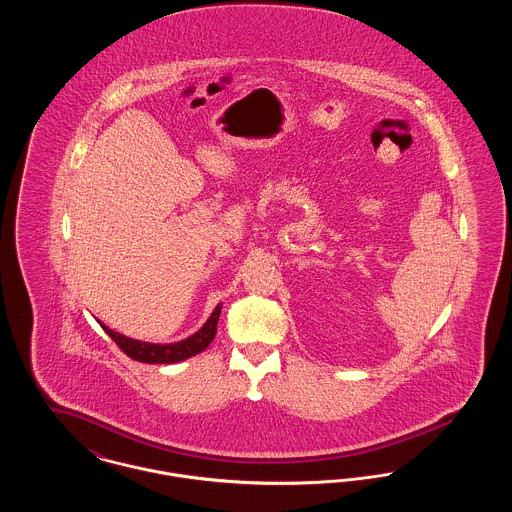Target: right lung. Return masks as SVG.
Returning a JSON list of instances; mask_svg holds the SVG:
<instances>
[{"label": "right lung", "instance_id": "obj_1", "mask_svg": "<svg viewBox=\"0 0 512 512\" xmlns=\"http://www.w3.org/2000/svg\"><path fill=\"white\" fill-rule=\"evenodd\" d=\"M220 309H222V303L215 307L213 315L207 318V322L195 332L194 336L176 341V343H147V341L132 340V338H126L119 332L111 330L109 326H105L101 322H99V326L105 330V334L111 336V340L115 341L130 359L140 361V363H149V365H171V363L186 361L209 347V343L217 334Z\"/></svg>", "mask_w": 512, "mask_h": 512}]
</instances>
